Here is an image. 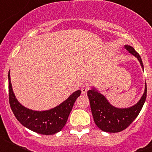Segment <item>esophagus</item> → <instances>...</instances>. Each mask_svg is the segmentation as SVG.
Listing matches in <instances>:
<instances>
[{"instance_id": "1", "label": "esophagus", "mask_w": 152, "mask_h": 152, "mask_svg": "<svg viewBox=\"0 0 152 152\" xmlns=\"http://www.w3.org/2000/svg\"><path fill=\"white\" fill-rule=\"evenodd\" d=\"M89 89L90 88L88 85H86V84L85 85H83L82 88H81V93H82V94H86Z\"/></svg>"}]
</instances>
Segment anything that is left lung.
I'll return each mask as SVG.
<instances>
[{
    "label": "left lung",
    "instance_id": "1",
    "mask_svg": "<svg viewBox=\"0 0 152 152\" xmlns=\"http://www.w3.org/2000/svg\"><path fill=\"white\" fill-rule=\"evenodd\" d=\"M126 49L130 54L136 58L144 70L142 58L133 47L126 45ZM88 96L91 113L96 126L103 132L115 133L127 128L138 116L145 102L147 85L145 82L144 93L140 100L134 105L126 108L114 107L95 87H91V89L88 91Z\"/></svg>",
    "mask_w": 152,
    "mask_h": 152
}]
</instances>
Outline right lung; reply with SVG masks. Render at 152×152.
<instances>
[{
  "mask_svg": "<svg viewBox=\"0 0 152 152\" xmlns=\"http://www.w3.org/2000/svg\"><path fill=\"white\" fill-rule=\"evenodd\" d=\"M8 81L10 105L15 117L26 128L41 135H54L62 129L75 102L81 94V91L77 90L54 108L47 110H33L23 106L16 97L10 81V71Z\"/></svg>",
  "mask_w": 152,
  "mask_h": 152,
  "instance_id": "1",
  "label": "right lung"
}]
</instances>
